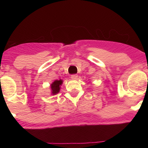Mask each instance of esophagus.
<instances>
[{
	"label": "esophagus",
	"mask_w": 148,
	"mask_h": 148,
	"mask_svg": "<svg viewBox=\"0 0 148 148\" xmlns=\"http://www.w3.org/2000/svg\"><path fill=\"white\" fill-rule=\"evenodd\" d=\"M71 77L72 79H76L77 77V74H72V75H71Z\"/></svg>",
	"instance_id": "1"
}]
</instances>
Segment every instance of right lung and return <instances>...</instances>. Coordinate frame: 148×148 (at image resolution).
Wrapping results in <instances>:
<instances>
[{
  "mask_svg": "<svg viewBox=\"0 0 148 148\" xmlns=\"http://www.w3.org/2000/svg\"><path fill=\"white\" fill-rule=\"evenodd\" d=\"M62 81L61 79L56 80L53 84L51 85V89L53 95L58 93L60 90V86L62 84Z\"/></svg>",
  "mask_w": 148,
  "mask_h": 148,
  "instance_id": "right-lung-1",
  "label": "right lung"
}]
</instances>
